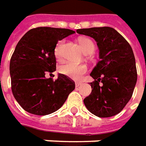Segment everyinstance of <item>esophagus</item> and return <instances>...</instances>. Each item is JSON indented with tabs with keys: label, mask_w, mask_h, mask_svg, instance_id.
<instances>
[{
	"label": "esophagus",
	"mask_w": 146,
	"mask_h": 146,
	"mask_svg": "<svg viewBox=\"0 0 146 146\" xmlns=\"http://www.w3.org/2000/svg\"><path fill=\"white\" fill-rule=\"evenodd\" d=\"M82 84H83L82 83H75V87H76V88H79V87H80Z\"/></svg>",
	"instance_id": "esophagus-1"
}]
</instances>
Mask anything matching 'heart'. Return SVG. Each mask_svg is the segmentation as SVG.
<instances>
[{
    "label": "heart",
    "instance_id": "obj_1",
    "mask_svg": "<svg viewBox=\"0 0 146 146\" xmlns=\"http://www.w3.org/2000/svg\"><path fill=\"white\" fill-rule=\"evenodd\" d=\"M63 41L58 42L56 45V47L54 49V54L57 58H60L61 56V50L62 47ZM80 44L83 50L86 54H91L95 50V44L91 39L87 38H82L80 39ZM88 70L87 66L84 64L77 65L71 62H66L65 64L62 65L59 68V71L62 74L70 77L71 79L75 80H79L82 78L84 74L86 73Z\"/></svg>",
    "mask_w": 146,
    "mask_h": 146
}]
</instances>
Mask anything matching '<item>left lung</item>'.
Listing matches in <instances>:
<instances>
[{
    "mask_svg": "<svg viewBox=\"0 0 146 146\" xmlns=\"http://www.w3.org/2000/svg\"><path fill=\"white\" fill-rule=\"evenodd\" d=\"M76 32L95 39L100 60L90 75L92 92L84 100L89 112L99 117L118 114L129 101L137 80L132 47L112 27L79 29Z\"/></svg>",
    "mask_w": 146,
    "mask_h": 146,
    "instance_id": "obj_1",
    "label": "left lung"
}]
</instances>
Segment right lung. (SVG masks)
I'll return each mask as SVG.
<instances>
[{"mask_svg":"<svg viewBox=\"0 0 146 146\" xmlns=\"http://www.w3.org/2000/svg\"><path fill=\"white\" fill-rule=\"evenodd\" d=\"M74 30L38 27L29 30L17 44L9 64L11 88L21 108L31 114L44 116L57 111L75 89V82L63 74L46 79L56 71L54 49L58 42Z\"/></svg>","mask_w":146,"mask_h":146,"instance_id":"obj_1","label":"right lung"}]
</instances>
